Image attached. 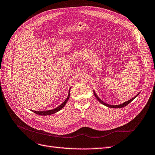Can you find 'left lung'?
I'll use <instances>...</instances> for the list:
<instances>
[{
    "label": "left lung",
    "mask_w": 155,
    "mask_h": 155,
    "mask_svg": "<svg viewBox=\"0 0 155 155\" xmlns=\"http://www.w3.org/2000/svg\"><path fill=\"white\" fill-rule=\"evenodd\" d=\"M94 96H96V97L97 98V99L98 100V101H99L101 104H102L103 105H105V106H107V107H110V108H121V107H125L126 105H127L129 103H130L131 101H132L134 98L137 97V96H138V94H137V96H134V97H133L132 99H130V100H129V101H126V102H125V103H124V104H121V105H109V104H105V102H104L103 101H101L100 99V97H98L97 96V94H96V92H94Z\"/></svg>",
    "instance_id": "obj_1"
}]
</instances>
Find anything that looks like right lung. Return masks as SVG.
I'll list each match as a JSON object with an SVG mask.
<instances>
[{"instance_id":"obj_1","label":"right lung","mask_w":155,"mask_h":155,"mask_svg":"<svg viewBox=\"0 0 155 155\" xmlns=\"http://www.w3.org/2000/svg\"><path fill=\"white\" fill-rule=\"evenodd\" d=\"M70 92V91H69ZM69 97H70V92L68 93V96L67 97V98L66 100H64V101L63 103V104L59 105V107H58L57 108H55V109H53V110H46V111H34V110H31L33 112H34V113L37 114H39V115H42V116H47V115H50V114H52L55 113V112H58L59 110H60L61 109H62L63 107H64V106L65 105V104H67V101L69 99Z\"/></svg>"}]
</instances>
